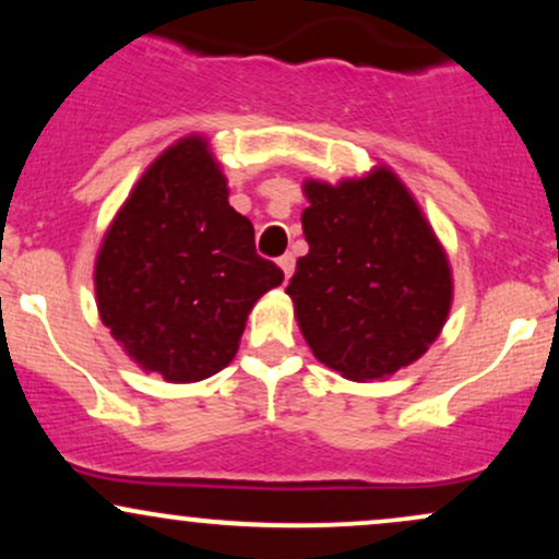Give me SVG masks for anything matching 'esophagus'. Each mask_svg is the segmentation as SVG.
<instances>
[{
	"mask_svg": "<svg viewBox=\"0 0 559 559\" xmlns=\"http://www.w3.org/2000/svg\"><path fill=\"white\" fill-rule=\"evenodd\" d=\"M278 267L284 271V278L288 281V278H292L294 267H297V262H294L292 254H284V258H278Z\"/></svg>",
	"mask_w": 559,
	"mask_h": 559,
	"instance_id": "obj_1",
	"label": "esophagus"
}]
</instances>
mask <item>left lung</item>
<instances>
[{"instance_id": "1", "label": "left lung", "mask_w": 559, "mask_h": 559, "mask_svg": "<svg viewBox=\"0 0 559 559\" xmlns=\"http://www.w3.org/2000/svg\"><path fill=\"white\" fill-rule=\"evenodd\" d=\"M301 230L286 294L318 362L346 381H383L420 360L454 299L452 265L418 199L389 165L301 183Z\"/></svg>"}]
</instances>
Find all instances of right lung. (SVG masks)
Here are the masks:
<instances>
[{
    "instance_id": "obj_1",
    "label": "right lung",
    "mask_w": 559,
    "mask_h": 559,
    "mask_svg": "<svg viewBox=\"0 0 559 559\" xmlns=\"http://www.w3.org/2000/svg\"><path fill=\"white\" fill-rule=\"evenodd\" d=\"M281 281V267L254 252L252 223L228 204V178L202 133L152 159L94 260L102 323L168 383L221 373L252 307Z\"/></svg>"
}]
</instances>
